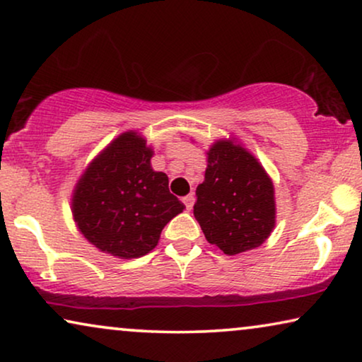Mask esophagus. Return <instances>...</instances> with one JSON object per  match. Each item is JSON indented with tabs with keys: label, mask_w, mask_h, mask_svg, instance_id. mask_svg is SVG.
I'll list each match as a JSON object with an SVG mask.
<instances>
[{
	"label": "esophagus",
	"mask_w": 362,
	"mask_h": 362,
	"mask_svg": "<svg viewBox=\"0 0 362 362\" xmlns=\"http://www.w3.org/2000/svg\"><path fill=\"white\" fill-rule=\"evenodd\" d=\"M194 201H196V197H194V194H192V192H189V194L182 197V202H185L187 211L192 209V206H194Z\"/></svg>",
	"instance_id": "obj_1"
}]
</instances>
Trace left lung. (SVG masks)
I'll return each mask as SVG.
<instances>
[{"label": "left lung", "instance_id": "8db88e82", "mask_svg": "<svg viewBox=\"0 0 362 362\" xmlns=\"http://www.w3.org/2000/svg\"><path fill=\"white\" fill-rule=\"evenodd\" d=\"M196 197L194 217L207 242L227 255L259 247L275 226L270 177L249 151L230 141H217L207 153Z\"/></svg>", "mask_w": 362, "mask_h": 362}]
</instances>
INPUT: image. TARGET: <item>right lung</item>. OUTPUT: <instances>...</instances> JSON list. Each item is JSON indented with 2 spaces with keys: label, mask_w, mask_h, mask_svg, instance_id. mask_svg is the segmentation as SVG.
Returning a JSON list of instances; mask_svg holds the SVG:
<instances>
[{
  "label": "right lung",
  "mask_w": 362,
  "mask_h": 362,
  "mask_svg": "<svg viewBox=\"0 0 362 362\" xmlns=\"http://www.w3.org/2000/svg\"><path fill=\"white\" fill-rule=\"evenodd\" d=\"M151 156L146 141L127 132L90 163L77 182L74 219L102 252L122 259L148 254L163 227L185 209L168 189L165 173L153 171Z\"/></svg>",
  "instance_id": "obj_1"
}]
</instances>
